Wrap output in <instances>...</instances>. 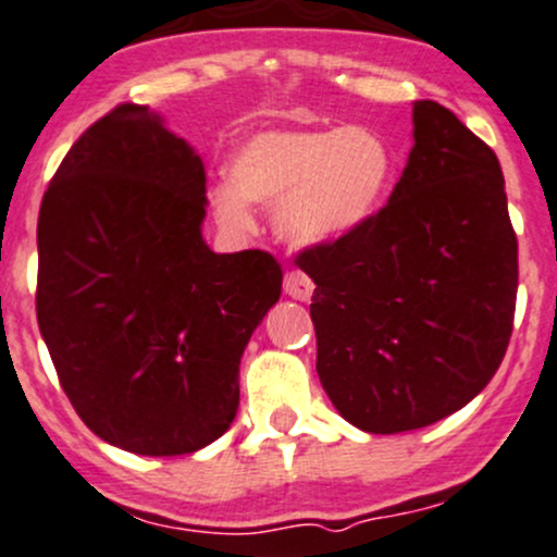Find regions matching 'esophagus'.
<instances>
[{
  "label": "esophagus",
  "mask_w": 557,
  "mask_h": 557,
  "mask_svg": "<svg viewBox=\"0 0 557 557\" xmlns=\"http://www.w3.org/2000/svg\"><path fill=\"white\" fill-rule=\"evenodd\" d=\"M284 292L295 300H310L313 297V281L305 276L302 271H289L284 276Z\"/></svg>",
  "instance_id": "1"
}]
</instances>
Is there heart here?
<instances>
[{"label":"heart","instance_id":"obj_1","mask_svg":"<svg viewBox=\"0 0 557 557\" xmlns=\"http://www.w3.org/2000/svg\"><path fill=\"white\" fill-rule=\"evenodd\" d=\"M396 177V157L369 127L265 129L231 159V181L209 185L220 228H255L252 201L276 207L289 242L319 247L363 231L382 212Z\"/></svg>","mask_w":557,"mask_h":557}]
</instances>
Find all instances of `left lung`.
Here are the masks:
<instances>
[{
  "mask_svg": "<svg viewBox=\"0 0 557 557\" xmlns=\"http://www.w3.org/2000/svg\"><path fill=\"white\" fill-rule=\"evenodd\" d=\"M315 372L367 433L428 428L470 404L512 334L518 238L499 159L435 100L414 103V146L372 223L310 247Z\"/></svg>",
  "mask_w": 557,
  "mask_h": 557,
  "instance_id": "left-lung-1",
  "label": "left lung"
}]
</instances>
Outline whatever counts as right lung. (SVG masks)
<instances>
[{
    "mask_svg": "<svg viewBox=\"0 0 557 557\" xmlns=\"http://www.w3.org/2000/svg\"><path fill=\"white\" fill-rule=\"evenodd\" d=\"M205 214L201 157L135 103L71 146L41 199L39 332L76 414L124 451L218 441L244 348L278 302L273 255L212 252Z\"/></svg>",
    "mask_w": 557,
    "mask_h": 557,
    "instance_id": "add662e5",
    "label": "right lung"
}]
</instances>
